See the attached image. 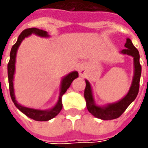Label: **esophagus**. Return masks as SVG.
<instances>
[{
    "label": "esophagus",
    "mask_w": 148,
    "mask_h": 148,
    "mask_svg": "<svg viewBox=\"0 0 148 148\" xmlns=\"http://www.w3.org/2000/svg\"><path fill=\"white\" fill-rule=\"evenodd\" d=\"M78 70H79V72H80V74H81V75H82L83 73L85 72V68H84L83 66L79 67V69H78Z\"/></svg>",
    "instance_id": "34e87169"
}]
</instances>
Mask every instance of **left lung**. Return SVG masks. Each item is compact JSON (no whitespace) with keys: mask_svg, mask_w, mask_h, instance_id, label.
<instances>
[{"mask_svg":"<svg viewBox=\"0 0 148 148\" xmlns=\"http://www.w3.org/2000/svg\"><path fill=\"white\" fill-rule=\"evenodd\" d=\"M126 48L123 49L120 53L123 55H128L134 58V77L131 83V86L128 90L127 95L119 99V101L114 103H110L106 105L99 106L95 104L94 99L92 88L89 82V81H86V89L84 92V97L86 101V107L88 111L95 118H98L103 120H111L117 119L128 108L129 105L136 99L138 90H139V82L142 72V66L139 62V53L138 50L134 46L130 38H127L126 43L124 45Z\"/></svg>","mask_w":148,"mask_h":148,"instance_id":"8db88e82","label":"left lung"}]
</instances>
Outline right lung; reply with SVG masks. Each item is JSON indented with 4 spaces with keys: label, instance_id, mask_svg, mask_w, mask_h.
Here are the masks:
<instances>
[{
    "label": "right lung",
    "instance_id": "right-lung-1",
    "mask_svg": "<svg viewBox=\"0 0 148 148\" xmlns=\"http://www.w3.org/2000/svg\"><path fill=\"white\" fill-rule=\"evenodd\" d=\"M31 34H35L39 37L43 38H49V34L47 31H44L43 29H39L37 28H30L25 29L20 34V36L17 39V42L13 45L11 48V51L10 53V61H9L8 66H7V70H8V80H9V89H10V97L13 101V103L15 105V107L20 110L23 114H25L26 116L36 121H48L54 117H56L62 110V95L65 94L66 90L70 87L71 82L78 77V72L77 71H71L68 75H66L62 79L61 82V86H60V92L58 99L57 104L54 105L53 108L49 110H38V109H33V108H28L25 106H23L17 102L15 99L14 95V75L15 72V60H16V53L18 49L20 47V43L25 38L29 37Z\"/></svg>",
    "mask_w": 148,
    "mask_h": 148
}]
</instances>
